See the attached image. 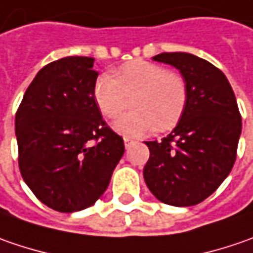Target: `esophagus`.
<instances>
[{"label":"esophagus","mask_w":253,"mask_h":253,"mask_svg":"<svg viewBox=\"0 0 253 253\" xmlns=\"http://www.w3.org/2000/svg\"><path fill=\"white\" fill-rule=\"evenodd\" d=\"M124 142H125V146L128 148V146L132 143V139L131 138H124Z\"/></svg>","instance_id":"34e87169"}]
</instances>
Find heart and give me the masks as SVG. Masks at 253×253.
I'll list each match as a JSON object with an SVG mask.
<instances>
[{
    "mask_svg": "<svg viewBox=\"0 0 253 253\" xmlns=\"http://www.w3.org/2000/svg\"><path fill=\"white\" fill-rule=\"evenodd\" d=\"M94 98L104 117L115 120L132 98L133 111L115 122L118 131L142 135L169 131L180 121L187 104V84L181 74L146 60L124 63L117 74L102 73L94 84Z\"/></svg>",
    "mask_w": 253,
    "mask_h": 253,
    "instance_id": "1",
    "label": "heart"
}]
</instances>
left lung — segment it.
Returning <instances> with one entry per match:
<instances>
[{"mask_svg":"<svg viewBox=\"0 0 253 253\" xmlns=\"http://www.w3.org/2000/svg\"><path fill=\"white\" fill-rule=\"evenodd\" d=\"M153 60L179 69L187 84V104L176 128L161 142H146L143 179L162 203L190 207L211 196L237 159L242 120L225 74L204 59L183 52Z\"/></svg>","mask_w":253,"mask_h":253,"instance_id":"left-lung-1","label":"left lung"}]
</instances>
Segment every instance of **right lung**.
I'll return each mask as SVG.
<instances>
[{
    "label": "right lung",
    "instance_id": "1",
    "mask_svg": "<svg viewBox=\"0 0 253 253\" xmlns=\"http://www.w3.org/2000/svg\"><path fill=\"white\" fill-rule=\"evenodd\" d=\"M94 59L69 56L46 64L15 115L22 179L44 206L74 212L107 190L124 139L102 120L94 98Z\"/></svg>",
    "mask_w": 253,
    "mask_h": 253
}]
</instances>
